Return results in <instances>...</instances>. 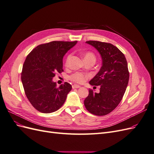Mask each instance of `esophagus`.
I'll list each match as a JSON object with an SVG mask.
<instances>
[{
  "instance_id": "obj_1",
  "label": "esophagus",
  "mask_w": 154,
  "mask_h": 154,
  "mask_svg": "<svg viewBox=\"0 0 154 154\" xmlns=\"http://www.w3.org/2000/svg\"><path fill=\"white\" fill-rule=\"evenodd\" d=\"M72 87V88H80V85H76V84H74V85H73Z\"/></svg>"
}]
</instances>
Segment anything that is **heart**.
<instances>
[{
	"instance_id": "b5f03b06",
	"label": "heart",
	"mask_w": 154,
	"mask_h": 154,
	"mask_svg": "<svg viewBox=\"0 0 154 154\" xmlns=\"http://www.w3.org/2000/svg\"><path fill=\"white\" fill-rule=\"evenodd\" d=\"M71 58V54H69L66 58V65L68 64ZM84 60H94V61H96V57L94 53H92L91 52H86L84 54ZM88 78H89V75H88V74H83L82 72H79L74 73L69 76L70 80L78 83H84Z\"/></svg>"
}]
</instances>
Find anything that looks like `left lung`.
Returning <instances> with one entry per match:
<instances>
[{
  "instance_id": "left-lung-1",
  "label": "left lung",
  "mask_w": 154,
  "mask_h": 154,
  "mask_svg": "<svg viewBox=\"0 0 154 154\" xmlns=\"http://www.w3.org/2000/svg\"><path fill=\"white\" fill-rule=\"evenodd\" d=\"M86 43L98 51L102 66L89 82L91 85H100V92L89 89L84 105L91 114L105 116L114 110L123 98L129 80L127 62L123 53L112 44L92 40Z\"/></svg>"
}]
</instances>
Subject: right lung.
<instances>
[{
    "label": "right lung",
    "mask_w": 154,
    "mask_h": 154,
    "mask_svg": "<svg viewBox=\"0 0 154 154\" xmlns=\"http://www.w3.org/2000/svg\"><path fill=\"white\" fill-rule=\"evenodd\" d=\"M76 43L77 41H53L38 45L27 55L21 80L27 99L40 112L58 110L71 91L72 86L67 82L57 87L53 78L55 72L63 71V56Z\"/></svg>",
    "instance_id": "add662e5"
}]
</instances>
